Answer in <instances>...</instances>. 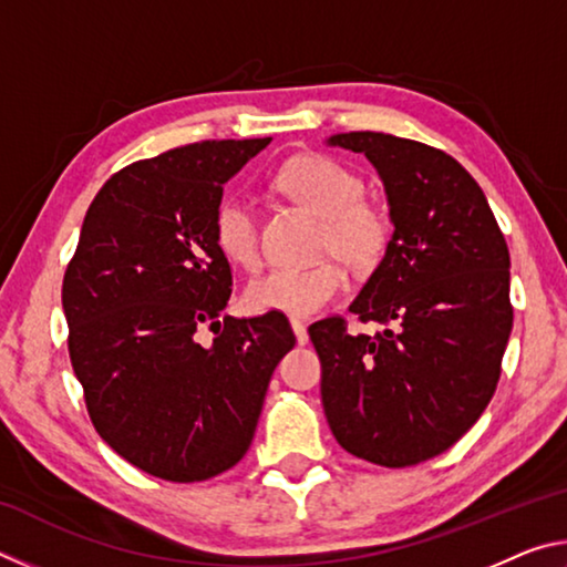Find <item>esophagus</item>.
Listing matches in <instances>:
<instances>
[{
	"label": "esophagus",
	"mask_w": 567,
	"mask_h": 567,
	"mask_svg": "<svg viewBox=\"0 0 567 567\" xmlns=\"http://www.w3.org/2000/svg\"><path fill=\"white\" fill-rule=\"evenodd\" d=\"M292 330H295V338H297V344H307V324L300 320V318H292Z\"/></svg>",
	"instance_id": "esophagus-1"
}]
</instances>
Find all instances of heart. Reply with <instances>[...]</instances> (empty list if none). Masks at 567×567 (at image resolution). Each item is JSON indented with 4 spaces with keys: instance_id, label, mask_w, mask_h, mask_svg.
I'll return each mask as SVG.
<instances>
[{
    "instance_id": "obj_1",
    "label": "heart",
    "mask_w": 567,
    "mask_h": 567,
    "mask_svg": "<svg viewBox=\"0 0 567 567\" xmlns=\"http://www.w3.org/2000/svg\"><path fill=\"white\" fill-rule=\"evenodd\" d=\"M277 187L295 203L322 217L320 249L340 255L354 270H372L385 257L392 239L388 209L364 199V182L320 152L300 155L277 172ZM215 243L229 262L247 270L260 265V227L255 205L245 195H229L215 213ZM348 270L340 260L310 267H277L247 285L249 310H277L295 318H310L348 290Z\"/></svg>"
}]
</instances>
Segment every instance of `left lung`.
Segmentation results:
<instances>
[{"label": "left lung", "instance_id": "obj_1", "mask_svg": "<svg viewBox=\"0 0 567 567\" xmlns=\"http://www.w3.org/2000/svg\"><path fill=\"white\" fill-rule=\"evenodd\" d=\"M330 145L380 172L395 225L350 312L307 332L322 364V408L338 443L382 467L417 465L455 445L491 402L513 330L511 252L477 182L443 150L382 132Z\"/></svg>", "mask_w": 567, "mask_h": 567}]
</instances>
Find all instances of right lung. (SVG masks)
<instances>
[{
  "label": "right lung",
  "instance_id": "right-lung-1",
  "mask_svg": "<svg viewBox=\"0 0 567 567\" xmlns=\"http://www.w3.org/2000/svg\"><path fill=\"white\" fill-rule=\"evenodd\" d=\"M267 145L192 142L114 172L66 265V348L92 425L169 483H199L245 457L277 362L295 348L282 312L223 315L233 270L215 213L225 182ZM205 329L216 332L209 346Z\"/></svg>",
  "mask_w": 567,
  "mask_h": 567
}]
</instances>
